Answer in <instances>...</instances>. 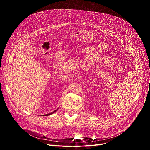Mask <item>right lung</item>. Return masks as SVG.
I'll return each mask as SVG.
<instances>
[{"mask_svg":"<svg viewBox=\"0 0 150 150\" xmlns=\"http://www.w3.org/2000/svg\"><path fill=\"white\" fill-rule=\"evenodd\" d=\"M57 110H54V112H52V113H49V114H47V115H42V116H49V115H52V114H53V113H54L55 112H56L57 110Z\"/></svg>","mask_w":150,"mask_h":150,"instance_id":"add662e5","label":"right lung"}]
</instances>
